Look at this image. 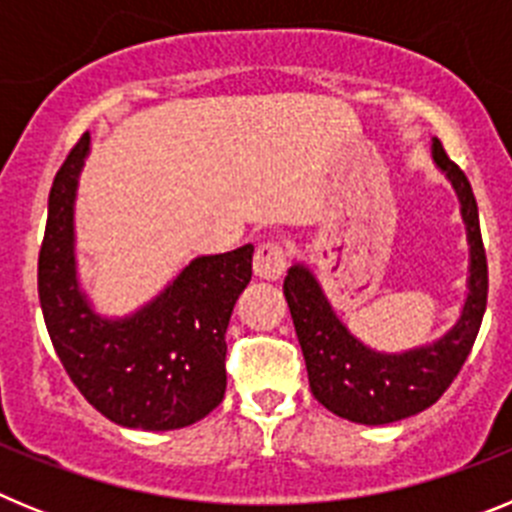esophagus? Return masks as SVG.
I'll return each mask as SVG.
<instances>
[{
    "instance_id": "1",
    "label": "esophagus",
    "mask_w": 512,
    "mask_h": 512,
    "mask_svg": "<svg viewBox=\"0 0 512 512\" xmlns=\"http://www.w3.org/2000/svg\"><path fill=\"white\" fill-rule=\"evenodd\" d=\"M287 271V253L279 243H261L253 256V274L266 282H279Z\"/></svg>"
}]
</instances>
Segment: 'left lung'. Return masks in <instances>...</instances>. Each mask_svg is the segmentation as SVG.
Returning a JSON list of instances; mask_svg holds the SVG:
<instances>
[{"mask_svg": "<svg viewBox=\"0 0 512 512\" xmlns=\"http://www.w3.org/2000/svg\"><path fill=\"white\" fill-rule=\"evenodd\" d=\"M431 156L459 197L469 243L467 297L459 318L441 338L408 351H377L346 328L325 297L318 277L295 261L284 279V297L295 320L307 379L315 400L361 425H387L423 413L449 390L474 346L487 307V259L479 233V212L464 171L433 138Z\"/></svg>", "mask_w": 512, "mask_h": 512, "instance_id": "8db88e82", "label": "left lung"}]
</instances>
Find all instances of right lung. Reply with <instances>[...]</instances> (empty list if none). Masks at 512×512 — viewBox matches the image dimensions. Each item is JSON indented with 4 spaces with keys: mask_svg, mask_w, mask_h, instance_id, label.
I'll use <instances>...</instances> for the list:
<instances>
[{
    "mask_svg": "<svg viewBox=\"0 0 512 512\" xmlns=\"http://www.w3.org/2000/svg\"><path fill=\"white\" fill-rule=\"evenodd\" d=\"M89 151L84 133L48 197L38 259L45 328L71 382L104 418L140 431L184 428L223 402L225 330L251 282L253 246L197 256L130 315H99L76 266V192Z\"/></svg>",
    "mask_w": 512,
    "mask_h": 512,
    "instance_id": "1",
    "label": "right lung"
}]
</instances>
